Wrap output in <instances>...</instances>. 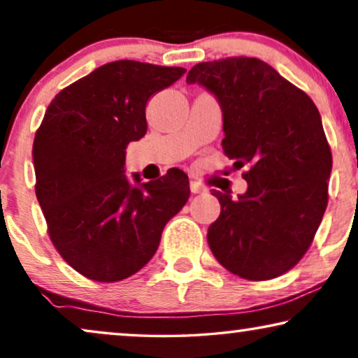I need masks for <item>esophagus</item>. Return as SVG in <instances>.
Wrapping results in <instances>:
<instances>
[{
    "label": "esophagus",
    "mask_w": 358,
    "mask_h": 358,
    "mask_svg": "<svg viewBox=\"0 0 358 358\" xmlns=\"http://www.w3.org/2000/svg\"><path fill=\"white\" fill-rule=\"evenodd\" d=\"M190 192H192V194H202V192H205V187L202 184H199V182H195V180H192V182H190Z\"/></svg>",
    "instance_id": "1"
}]
</instances>
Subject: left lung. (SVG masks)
<instances>
[{"label":"left lung","mask_w":358,"mask_h":358,"mask_svg":"<svg viewBox=\"0 0 358 358\" xmlns=\"http://www.w3.org/2000/svg\"><path fill=\"white\" fill-rule=\"evenodd\" d=\"M223 112V151L248 166L238 199L213 190L222 212L207 239L224 268L248 280H268L305 256L327 207L332 155L317 107L271 65L231 57L189 71Z\"/></svg>","instance_id":"1"}]
</instances>
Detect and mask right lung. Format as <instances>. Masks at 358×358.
<instances>
[{"instance_id": "add662e5", "label": "right lung", "mask_w": 358, "mask_h": 358, "mask_svg": "<svg viewBox=\"0 0 358 358\" xmlns=\"http://www.w3.org/2000/svg\"><path fill=\"white\" fill-rule=\"evenodd\" d=\"M185 73L119 60L58 92L34 138L36 195L60 256L91 280L119 282L148 264L166 223L189 200V178L125 174L130 141L146 134V104Z\"/></svg>"}]
</instances>
